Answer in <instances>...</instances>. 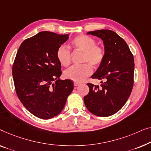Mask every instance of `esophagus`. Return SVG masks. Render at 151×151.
Wrapping results in <instances>:
<instances>
[{"label": "esophagus", "instance_id": "34e87169", "mask_svg": "<svg viewBox=\"0 0 151 151\" xmlns=\"http://www.w3.org/2000/svg\"><path fill=\"white\" fill-rule=\"evenodd\" d=\"M79 85H80V83H74V86H75V87H76V86H79Z\"/></svg>", "mask_w": 151, "mask_h": 151}]
</instances>
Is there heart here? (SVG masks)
I'll return each mask as SVG.
<instances>
[{
  "label": "heart",
  "mask_w": 151,
  "mask_h": 151,
  "mask_svg": "<svg viewBox=\"0 0 151 151\" xmlns=\"http://www.w3.org/2000/svg\"><path fill=\"white\" fill-rule=\"evenodd\" d=\"M71 46L74 49L83 52V63H88L93 67L99 66L105 57V52L101 46L96 45V41L92 37L86 35H78L72 40ZM57 57L63 66H68L71 61V52L67 46H61L57 51ZM89 64L79 66H72L65 71V78L76 83L82 82L92 73Z\"/></svg>",
  "instance_id": "heart-1"
}]
</instances>
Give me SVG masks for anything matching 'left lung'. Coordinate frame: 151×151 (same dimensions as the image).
Instances as JSON below:
<instances>
[{
	"label": "left lung",
	"mask_w": 151,
	"mask_h": 151,
	"mask_svg": "<svg viewBox=\"0 0 151 151\" xmlns=\"http://www.w3.org/2000/svg\"><path fill=\"white\" fill-rule=\"evenodd\" d=\"M103 40L105 57L91 78L104 80L101 86L88 83L90 91L84 103L91 113L107 117L122 108L133 86L134 59L126 42L113 31L102 29L87 33Z\"/></svg>",
	"instance_id": "8db88e82"
}]
</instances>
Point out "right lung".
Here are the masks:
<instances>
[{
    "label": "right lung",
    "instance_id": "right-lung-1",
    "mask_svg": "<svg viewBox=\"0 0 151 151\" xmlns=\"http://www.w3.org/2000/svg\"><path fill=\"white\" fill-rule=\"evenodd\" d=\"M68 36L42 31L25 40L17 52L12 68L16 94L37 118L47 120L58 115L73 90L72 81L59 78L61 66L57 57V49Z\"/></svg>",
    "mask_w": 151,
    "mask_h": 151
}]
</instances>
